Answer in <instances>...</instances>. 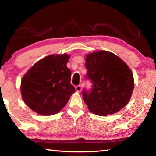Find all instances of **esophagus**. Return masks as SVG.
<instances>
[{"mask_svg": "<svg viewBox=\"0 0 156 156\" xmlns=\"http://www.w3.org/2000/svg\"><path fill=\"white\" fill-rule=\"evenodd\" d=\"M76 91L77 92H80L82 91V86L81 85H77L75 87Z\"/></svg>", "mask_w": 156, "mask_h": 156, "instance_id": "obj_1", "label": "esophagus"}]
</instances>
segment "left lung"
Instances as JSON below:
<instances>
[{
	"label": "left lung",
	"mask_w": 156,
	"mask_h": 156,
	"mask_svg": "<svg viewBox=\"0 0 156 156\" xmlns=\"http://www.w3.org/2000/svg\"><path fill=\"white\" fill-rule=\"evenodd\" d=\"M85 61L86 78L93 83L90 91L83 92L89 110L102 116L119 112L128 103L133 91L130 68L114 54L102 50L87 54Z\"/></svg>",
	"instance_id": "1"
}]
</instances>
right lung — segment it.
Listing matches in <instances>:
<instances>
[{
  "mask_svg": "<svg viewBox=\"0 0 156 156\" xmlns=\"http://www.w3.org/2000/svg\"><path fill=\"white\" fill-rule=\"evenodd\" d=\"M68 54H52L36 62L22 78L23 101L42 115L58 113L76 91L71 84V71L67 67Z\"/></svg>",
  "mask_w": 156,
  "mask_h": 156,
  "instance_id": "1",
  "label": "right lung"
}]
</instances>
